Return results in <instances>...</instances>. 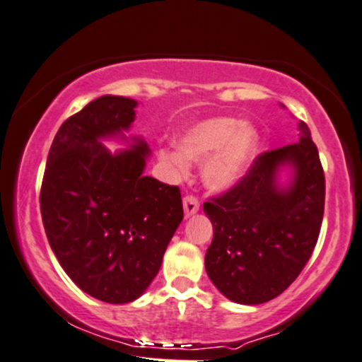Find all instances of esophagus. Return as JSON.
Wrapping results in <instances>:
<instances>
[{
  "mask_svg": "<svg viewBox=\"0 0 362 362\" xmlns=\"http://www.w3.org/2000/svg\"><path fill=\"white\" fill-rule=\"evenodd\" d=\"M200 209V204H199V199L194 195H185L184 197V212H185V217H192V215L199 212Z\"/></svg>",
  "mask_w": 362,
  "mask_h": 362,
  "instance_id": "obj_1",
  "label": "esophagus"
}]
</instances>
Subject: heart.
<instances>
[{"instance_id":"obj_1","label":"heart","mask_w":362,"mask_h":362,"mask_svg":"<svg viewBox=\"0 0 362 362\" xmlns=\"http://www.w3.org/2000/svg\"><path fill=\"white\" fill-rule=\"evenodd\" d=\"M177 150H160L158 157L175 178L189 173V162L200 163L204 184L210 190L223 192L239 184L252 165L259 150L255 127L234 117H214L197 122L180 132Z\"/></svg>"}]
</instances>
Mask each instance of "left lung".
<instances>
[{
	"label": "left lung",
	"instance_id": "8db88e82",
	"mask_svg": "<svg viewBox=\"0 0 362 362\" xmlns=\"http://www.w3.org/2000/svg\"><path fill=\"white\" fill-rule=\"evenodd\" d=\"M297 144L260 153L239 184L204 204L214 227L205 269L237 304H264L296 281L313 255L324 215L326 180L310 130ZM282 166L293 177L281 186Z\"/></svg>",
	"mask_w": 362,
	"mask_h": 362
}]
</instances>
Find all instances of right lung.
Returning a JSON list of instances; mask_svg holds the SVG:
<instances>
[{"instance_id": "1", "label": "right lung", "mask_w": 362, "mask_h": 362, "mask_svg": "<svg viewBox=\"0 0 362 362\" xmlns=\"http://www.w3.org/2000/svg\"><path fill=\"white\" fill-rule=\"evenodd\" d=\"M135 100L105 95L59 127L49 148L40 205L49 247L73 282L95 299H139L162 265L184 218L180 190L144 175L145 140L112 154L103 138L128 141Z\"/></svg>"}]
</instances>
